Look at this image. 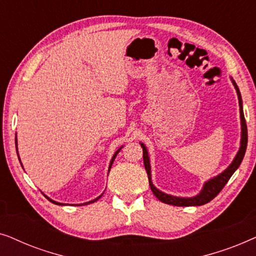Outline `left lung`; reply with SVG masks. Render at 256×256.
<instances>
[{
    "instance_id": "left-lung-1",
    "label": "left lung",
    "mask_w": 256,
    "mask_h": 256,
    "mask_svg": "<svg viewBox=\"0 0 256 256\" xmlns=\"http://www.w3.org/2000/svg\"><path fill=\"white\" fill-rule=\"evenodd\" d=\"M232 82L234 87L236 90L238 99H239V107H240V118H241V141H240V148L239 152L234 157L233 162L230 164L228 168L226 170H224L222 174H219L218 176L211 178V180L205 182L204 186H202V191L199 192L197 196L191 198H182V197H174V196L166 194L164 192L160 191L158 188H155V185L152 184V168H150V160H149V155L148 150H146V146L141 143V146L143 149V163H144V168L146 174H148L149 178V185L150 188H152V194L156 196L157 199H160V202H166V204L174 205V206H200L204 205L206 202H211L213 198L216 197V194H219L220 191L222 190L224 186L227 184V182L230 180V178L232 177V174L236 172V170L239 168V166L242 162L244 152H246L247 148V141H248V135H247V124L246 120H244V110H242V99H241V94L239 90V87L236 86V84L232 79Z\"/></svg>"
}]
</instances>
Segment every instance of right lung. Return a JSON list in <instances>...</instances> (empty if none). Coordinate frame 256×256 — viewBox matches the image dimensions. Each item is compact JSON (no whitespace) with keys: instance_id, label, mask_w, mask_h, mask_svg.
<instances>
[{"instance_id":"right-lung-1","label":"right lung","mask_w":256,"mask_h":256,"mask_svg":"<svg viewBox=\"0 0 256 256\" xmlns=\"http://www.w3.org/2000/svg\"><path fill=\"white\" fill-rule=\"evenodd\" d=\"M15 142H16V146H17V140H15ZM122 149V146H121V148L120 149H118V152H115L114 154V155H113V157H112V160H110V168H112V164H113V162H114V160H115V157H116V155H118V152H120V150ZM20 166H22V163H20ZM110 170H108V171H110ZM101 196H102V194H101ZM101 196H99V197H98V198H96V199H93V200H90V202H85V205L86 204H90V202H96L98 200V199H99L100 197H101ZM48 199V200H50L51 202H54V204H57V205H65V204H62V202H54V200H52V199L51 198H48V197H46ZM79 205H84V204H79Z\"/></svg>"}]
</instances>
